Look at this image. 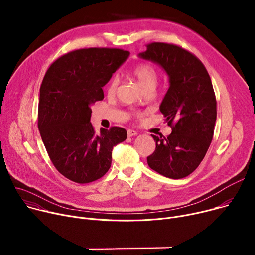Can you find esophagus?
<instances>
[{"mask_svg":"<svg viewBox=\"0 0 255 255\" xmlns=\"http://www.w3.org/2000/svg\"><path fill=\"white\" fill-rule=\"evenodd\" d=\"M127 134H128V136H129V137H132V136H136L138 133H137L136 131H134V130L128 129V130H127Z\"/></svg>","mask_w":255,"mask_h":255,"instance_id":"34e87169","label":"esophagus"}]
</instances>
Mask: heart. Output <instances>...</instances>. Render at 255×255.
Listing matches in <instances>:
<instances>
[{
    "label": "heart",
    "instance_id": "heart-1",
    "mask_svg": "<svg viewBox=\"0 0 255 255\" xmlns=\"http://www.w3.org/2000/svg\"><path fill=\"white\" fill-rule=\"evenodd\" d=\"M132 75L138 80L144 91H146L147 89L154 88L157 85L158 82V71L157 69L151 65L150 63L147 62H142L137 64L133 69H132ZM118 86V78L113 77L111 81L109 82L107 90L108 93H114L117 89Z\"/></svg>",
    "mask_w": 255,
    "mask_h": 255
}]
</instances>
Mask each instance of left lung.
<instances>
[{
    "label": "left lung",
    "mask_w": 255,
    "mask_h": 255,
    "mask_svg": "<svg viewBox=\"0 0 255 255\" xmlns=\"http://www.w3.org/2000/svg\"><path fill=\"white\" fill-rule=\"evenodd\" d=\"M139 56L159 64L169 78V88L159 110L171 133L151 135L156 142L147 157L149 167L178 179L191 174L204 159L214 135L217 102L210 76L202 61L180 46L153 42Z\"/></svg>",
    "instance_id": "obj_1"
}]
</instances>
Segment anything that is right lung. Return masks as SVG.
Returning a JSON list of instances; mask_svg holds the SVG:
<instances>
[{
  "mask_svg": "<svg viewBox=\"0 0 255 255\" xmlns=\"http://www.w3.org/2000/svg\"><path fill=\"white\" fill-rule=\"evenodd\" d=\"M118 48H84L57 58L40 87L38 129L49 158L66 178L88 184L111 166L115 145L127 138L121 127L96 134L91 106L104 99L103 87L128 58Z\"/></svg>",
  "mask_w": 255,
  "mask_h": 255,
  "instance_id": "right-lung-1",
  "label": "right lung"
}]
</instances>
